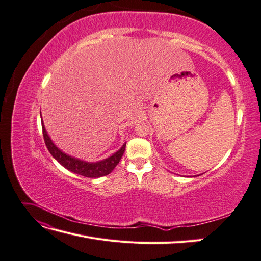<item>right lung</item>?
I'll return each instance as SVG.
<instances>
[{
	"label": "right lung",
	"instance_id": "add662e5",
	"mask_svg": "<svg viewBox=\"0 0 261 261\" xmlns=\"http://www.w3.org/2000/svg\"><path fill=\"white\" fill-rule=\"evenodd\" d=\"M41 123H42V132H43L45 145L50 151L51 155L62 165V167H64L70 172L76 173L78 175H83L85 177L98 178V177H102L110 174V173L114 170L117 163L120 162V160L123 156V153L125 151L126 143L118 149L116 152H114L112 155L106 158L103 160L96 161V162H88L82 159H78V158L69 155L64 151H62V150L53 143L52 139L49 136L48 132H46L44 127L42 116H41Z\"/></svg>",
	"mask_w": 261,
	"mask_h": 261
}]
</instances>
